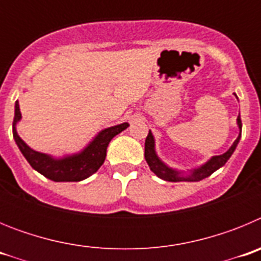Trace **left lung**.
<instances>
[{
  "mask_svg": "<svg viewBox=\"0 0 261 261\" xmlns=\"http://www.w3.org/2000/svg\"><path fill=\"white\" fill-rule=\"evenodd\" d=\"M238 121V126L239 129L242 130V120L241 116H238L237 119ZM239 140H241V135L238 136V138L235 140L234 144L231 145L229 150L226 151V153L221 154V155H216L213 156L212 159H209L208 162L202 165L201 167L196 168L193 171H191L190 175H181V172L176 171V170H172V168L167 167L165 163L158 158V155L155 154V150H154V137L151 135V132L149 130V135H147L146 140H145V159H146L147 165L150 167L151 171L159 176L163 180L167 181H199L205 179V177L211 176L214 171H217L218 168L222 167L226 162H227V159L231 156V154L234 153L235 147L238 145Z\"/></svg>",
  "mask_w": 261,
  "mask_h": 261,
  "instance_id": "left-lung-1",
  "label": "left lung"
}]
</instances>
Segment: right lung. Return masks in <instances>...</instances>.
Listing matches in <instances>:
<instances>
[{
	"label": "right lung",
	"mask_w": 261,
	"mask_h": 261,
	"mask_svg": "<svg viewBox=\"0 0 261 261\" xmlns=\"http://www.w3.org/2000/svg\"><path fill=\"white\" fill-rule=\"evenodd\" d=\"M20 117L22 115H20L19 105L18 102H15V115H14L13 121L14 140L17 142L24 158L27 159V162L31 165V167L53 181H81L91 176L94 172L98 171L99 167L105 162L107 146L111 140L120 132H123L129 125L128 123H123L105 129L81 153L56 159L47 154L32 150L31 147L27 146L26 142L18 136L15 125L20 120Z\"/></svg>",
	"instance_id": "add662e5"
}]
</instances>
